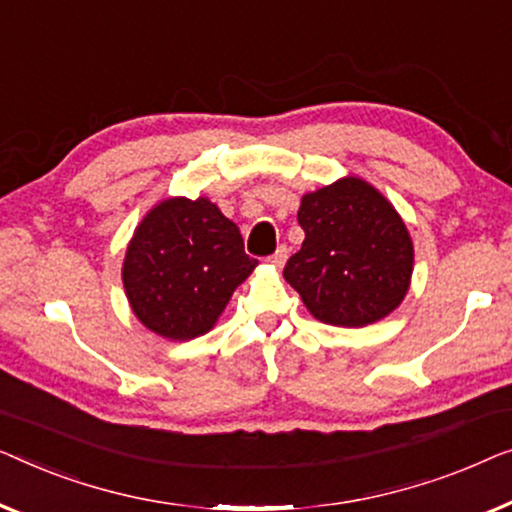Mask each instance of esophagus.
<instances>
[{
  "instance_id": "esophagus-1",
  "label": "esophagus",
  "mask_w": 512,
  "mask_h": 512,
  "mask_svg": "<svg viewBox=\"0 0 512 512\" xmlns=\"http://www.w3.org/2000/svg\"><path fill=\"white\" fill-rule=\"evenodd\" d=\"M287 253H290V250H287L285 246H280L276 253H273L271 257H269V264L271 266H276V269H280V266H283L285 262H287Z\"/></svg>"
}]
</instances>
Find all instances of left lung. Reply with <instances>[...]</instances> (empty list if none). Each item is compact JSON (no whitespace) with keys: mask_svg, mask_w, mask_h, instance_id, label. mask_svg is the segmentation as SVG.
<instances>
[{"mask_svg":"<svg viewBox=\"0 0 512 512\" xmlns=\"http://www.w3.org/2000/svg\"><path fill=\"white\" fill-rule=\"evenodd\" d=\"M306 239L283 276L315 320L366 327L401 306L415 250L392 201L359 176H343L299 206Z\"/></svg>","mask_w":512,"mask_h":512,"instance_id":"8db88e82","label":"left lung"}]
</instances>
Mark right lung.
I'll return each mask as SVG.
<instances>
[{
    "mask_svg": "<svg viewBox=\"0 0 512 512\" xmlns=\"http://www.w3.org/2000/svg\"><path fill=\"white\" fill-rule=\"evenodd\" d=\"M239 227L208 197H167L136 225L122 285L136 320L169 341L215 327L236 287L255 271Z\"/></svg>",
    "mask_w": 512,
    "mask_h": 512,
    "instance_id": "add662e5",
    "label": "right lung"
}]
</instances>
